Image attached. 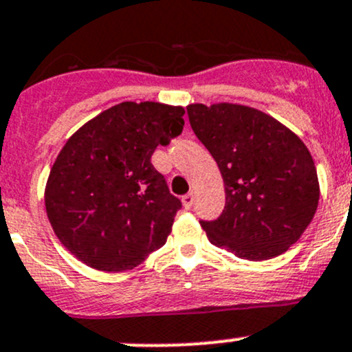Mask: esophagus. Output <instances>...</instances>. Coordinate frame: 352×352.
Returning a JSON list of instances; mask_svg holds the SVG:
<instances>
[{
	"mask_svg": "<svg viewBox=\"0 0 352 352\" xmlns=\"http://www.w3.org/2000/svg\"><path fill=\"white\" fill-rule=\"evenodd\" d=\"M182 204L186 209H190L194 206V194L189 192L182 197Z\"/></svg>",
	"mask_w": 352,
	"mask_h": 352,
	"instance_id": "34e87169",
	"label": "esophagus"
}]
</instances>
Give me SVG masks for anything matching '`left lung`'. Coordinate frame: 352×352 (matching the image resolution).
<instances>
[{
  "instance_id": "left-lung-1",
  "label": "left lung",
  "mask_w": 352,
  "mask_h": 352,
  "mask_svg": "<svg viewBox=\"0 0 352 352\" xmlns=\"http://www.w3.org/2000/svg\"><path fill=\"white\" fill-rule=\"evenodd\" d=\"M197 140L218 163L225 209L201 221L209 242L247 261H267L298 242L320 197L303 141L257 109L236 104L187 107Z\"/></svg>"
}]
</instances>
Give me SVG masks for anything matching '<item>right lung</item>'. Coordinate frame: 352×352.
<instances>
[{
	"label": "right lung",
	"mask_w": 352,
	"mask_h": 352,
	"mask_svg": "<svg viewBox=\"0 0 352 352\" xmlns=\"http://www.w3.org/2000/svg\"><path fill=\"white\" fill-rule=\"evenodd\" d=\"M184 107L122 102L81 126L45 186L52 230L83 264L105 272L140 265L172 232L182 208L151 163L184 129Z\"/></svg>",
	"instance_id": "obj_1"
}]
</instances>
